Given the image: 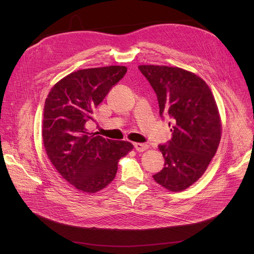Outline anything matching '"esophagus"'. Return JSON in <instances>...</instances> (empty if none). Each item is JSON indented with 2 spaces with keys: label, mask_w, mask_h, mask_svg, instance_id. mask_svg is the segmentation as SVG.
Here are the masks:
<instances>
[{
  "label": "esophagus",
  "mask_w": 254,
  "mask_h": 254,
  "mask_svg": "<svg viewBox=\"0 0 254 254\" xmlns=\"http://www.w3.org/2000/svg\"><path fill=\"white\" fill-rule=\"evenodd\" d=\"M134 148L136 151L139 152H143L145 150L148 149V145L147 144H144V143H134Z\"/></svg>",
  "instance_id": "1"
}]
</instances>
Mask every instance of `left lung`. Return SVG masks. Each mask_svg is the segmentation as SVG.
<instances>
[{"instance_id":"left-lung-1","label":"left lung","mask_w":254,"mask_h":254,"mask_svg":"<svg viewBox=\"0 0 254 254\" xmlns=\"http://www.w3.org/2000/svg\"><path fill=\"white\" fill-rule=\"evenodd\" d=\"M155 90L160 114L172 121V140L159 145L165 159L163 170L153 179L170 191H181L206 171L221 137V119L214 95L195 73L178 66L139 65ZM171 126V124H170Z\"/></svg>"}]
</instances>
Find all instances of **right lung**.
I'll return each mask as SVG.
<instances>
[{
	"label": "right lung",
	"mask_w": 254,
	"mask_h": 254,
	"mask_svg": "<svg viewBox=\"0 0 254 254\" xmlns=\"http://www.w3.org/2000/svg\"><path fill=\"white\" fill-rule=\"evenodd\" d=\"M127 72L124 65L78 70L54 84L45 99L42 139L47 155L68 183L94 194L114 179L119 160L133 148L88 130L96 107Z\"/></svg>",
	"instance_id": "right-lung-1"
}]
</instances>
